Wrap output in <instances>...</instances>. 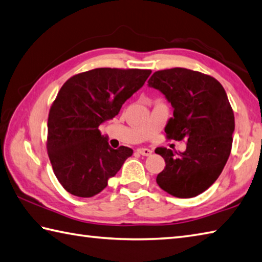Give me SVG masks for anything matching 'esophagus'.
<instances>
[{
    "mask_svg": "<svg viewBox=\"0 0 262 262\" xmlns=\"http://www.w3.org/2000/svg\"><path fill=\"white\" fill-rule=\"evenodd\" d=\"M137 151L139 152V154L144 155V156H149V155H151V152H152V150L148 149V148H138Z\"/></svg>",
    "mask_w": 262,
    "mask_h": 262,
    "instance_id": "1",
    "label": "esophagus"
}]
</instances>
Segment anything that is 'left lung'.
<instances>
[{"instance_id":"1","label":"left lung","mask_w":262,"mask_h":262,"mask_svg":"<svg viewBox=\"0 0 262 262\" xmlns=\"http://www.w3.org/2000/svg\"><path fill=\"white\" fill-rule=\"evenodd\" d=\"M148 85L173 107L165 126L167 139L187 141L179 154L156 148L165 161L157 185L179 199L200 195L219 178L233 145L235 117L225 89L214 77L180 67L155 72Z\"/></svg>"}]
</instances>
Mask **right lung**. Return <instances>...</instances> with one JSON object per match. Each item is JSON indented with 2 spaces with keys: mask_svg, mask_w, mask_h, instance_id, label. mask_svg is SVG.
<instances>
[{
  "mask_svg": "<svg viewBox=\"0 0 262 262\" xmlns=\"http://www.w3.org/2000/svg\"><path fill=\"white\" fill-rule=\"evenodd\" d=\"M150 70L96 68L63 83L49 112L47 149L54 174L72 195L92 197L106 188L132 155L101 136V123L145 84Z\"/></svg>",
  "mask_w": 262,
  "mask_h": 262,
  "instance_id": "obj_1",
  "label": "right lung"
}]
</instances>
